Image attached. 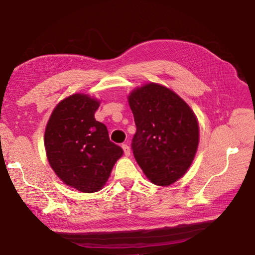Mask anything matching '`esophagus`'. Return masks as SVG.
Returning a JSON list of instances; mask_svg holds the SVG:
<instances>
[{"mask_svg": "<svg viewBox=\"0 0 255 255\" xmlns=\"http://www.w3.org/2000/svg\"><path fill=\"white\" fill-rule=\"evenodd\" d=\"M122 149H123V152H125V155H126V156H128L129 154H130L129 146L125 143V144H122Z\"/></svg>", "mask_w": 255, "mask_h": 255, "instance_id": "1", "label": "esophagus"}]
</instances>
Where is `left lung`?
Returning <instances> with one entry per match:
<instances>
[{
  "instance_id": "obj_1",
  "label": "left lung",
  "mask_w": 255,
  "mask_h": 255,
  "mask_svg": "<svg viewBox=\"0 0 255 255\" xmlns=\"http://www.w3.org/2000/svg\"><path fill=\"white\" fill-rule=\"evenodd\" d=\"M128 99L136 125L134 157L153 184L168 186L186 173L195 158L196 115L175 92L155 83L136 88Z\"/></svg>"
}]
</instances>
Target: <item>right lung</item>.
Listing matches in <instances>:
<instances>
[{
	"mask_svg": "<svg viewBox=\"0 0 255 255\" xmlns=\"http://www.w3.org/2000/svg\"><path fill=\"white\" fill-rule=\"evenodd\" d=\"M100 102L75 94L54 109L44 132L50 166L68 186L82 192L101 189L123 150L110 140L109 130L95 119Z\"/></svg>",
	"mask_w": 255,
	"mask_h": 255,
	"instance_id": "obj_1",
	"label": "right lung"
}]
</instances>
